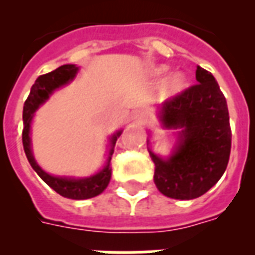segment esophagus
I'll return each mask as SVG.
<instances>
[{
	"mask_svg": "<svg viewBox=\"0 0 255 255\" xmlns=\"http://www.w3.org/2000/svg\"><path fill=\"white\" fill-rule=\"evenodd\" d=\"M133 122L137 124H145L148 122V114L144 111H136L133 114Z\"/></svg>",
	"mask_w": 255,
	"mask_h": 255,
	"instance_id": "esophagus-1",
	"label": "esophagus"
}]
</instances>
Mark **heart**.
<instances>
[{
    "mask_svg": "<svg viewBox=\"0 0 255 255\" xmlns=\"http://www.w3.org/2000/svg\"><path fill=\"white\" fill-rule=\"evenodd\" d=\"M165 71H167L165 66H161L159 69H156V73L157 74H164ZM184 86H185V78H184L182 74H174L173 77L169 79V82H168V87H169V90L172 92L181 91Z\"/></svg>",
    "mask_w": 255,
    "mask_h": 255,
    "instance_id": "b5f03b06",
    "label": "heart"
}]
</instances>
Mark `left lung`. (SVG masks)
<instances>
[{
	"label": "left lung",
	"mask_w": 255,
	"mask_h": 255,
	"mask_svg": "<svg viewBox=\"0 0 255 255\" xmlns=\"http://www.w3.org/2000/svg\"><path fill=\"white\" fill-rule=\"evenodd\" d=\"M197 85L165 100L160 122L180 128L178 144L168 159L149 151L155 163V184L167 197L193 200L221 178L229 163L232 129L220 86L209 71L197 66Z\"/></svg>",
	"instance_id": "obj_1"
}]
</instances>
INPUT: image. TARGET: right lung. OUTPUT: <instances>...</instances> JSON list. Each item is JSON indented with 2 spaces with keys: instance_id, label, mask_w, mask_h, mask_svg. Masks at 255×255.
I'll list each match as a JSON object with an SVG mask.
<instances>
[{
  "instance_id": "add662e5",
  "label": "right lung",
  "mask_w": 255,
  "mask_h": 255,
  "mask_svg": "<svg viewBox=\"0 0 255 255\" xmlns=\"http://www.w3.org/2000/svg\"><path fill=\"white\" fill-rule=\"evenodd\" d=\"M78 73V67L75 65H63L58 67L51 73H47L45 75L37 78V81L33 85L30 94L23 104V131H22V144L25 149L26 157L29 160L30 165L38 173V176L43 181L53 188L57 193H59L63 197L73 198V200H86V198L95 197L100 194L106 188L108 182L111 180V168H110V161L111 156L114 153V147L118 137L122 135V131L114 133L111 137V149H110V156H108L107 165L100 170L99 173L94 174L91 177L85 178H70V177H58V176H51L46 173L37 164L34 159L33 152H31V141H30V124L33 120L34 112L42 103H45L49 99V96L53 94L57 88L67 85L75 78Z\"/></svg>"
}]
</instances>
